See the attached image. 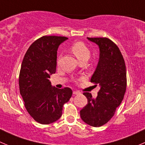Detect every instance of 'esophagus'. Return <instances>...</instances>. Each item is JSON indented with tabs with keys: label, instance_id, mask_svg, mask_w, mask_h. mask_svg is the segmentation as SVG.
Wrapping results in <instances>:
<instances>
[{
	"label": "esophagus",
	"instance_id": "obj_1",
	"mask_svg": "<svg viewBox=\"0 0 145 145\" xmlns=\"http://www.w3.org/2000/svg\"><path fill=\"white\" fill-rule=\"evenodd\" d=\"M73 94H74V95H78V94H80V92L78 91H73Z\"/></svg>",
	"mask_w": 145,
	"mask_h": 145
}]
</instances>
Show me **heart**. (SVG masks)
Here are the masks:
<instances>
[{
  "label": "heart",
  "mask_w": 145,
  "mask_h": 145,
  "mask_svg": "<svg viewBox=\"0 0 145 145\" xmlns=\"http://www.w3.org/2000/svg\"><path fill=\"white\" fill-rule=\"evenodd\" d=\"M71 51L80 63L86 62L91 57V51L88 47L81 42L73 44L71 47Z\"/></svg>",
  "instance_id": "b5f03b06"
}]
</instances>
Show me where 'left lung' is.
I'll list each match as a JSON object with an SVG mask.
<instances>
[{
    "mask_svg": "<svg viewBox=\"0 0 145 145\" xmlns=\"http://www.w3.org/2000/svg\"><path fill=\"white\" fill-rule=\"evenodd\" d=\"M87 39L99 48V60L91 82L99 86L100 90L95 98L90 93H84L88 103L81 110L80 116L86 124L100 127L112 118L124 98L126 67L123 55L113 42L106 37Z\"/></svg>",
    "mask_w": 145,
    "mask_h": 145,
    "instance_id": "8db88e82",
    "label": "left lung"
}]
</instances>
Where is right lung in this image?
<instances>
[{"label": "right lung", "instance_id": "add662e5", "mask_svg": "<svg viewBox=\"0 0 145 145\" xmlns=\"http://www.w3.org/2000/svg\"><path fill=\"white\" fill-rule=\"evenodd\" d=\"M67 39L43 36L29 46L22 60L20 93L26 110L40 124H50L59 120L63 105L72 95L71 88L59 89L52 86L49 79L56 72L59 46Z\"/></svg>", "mask_w": 145, "mask_h": 145}]
</instances>
